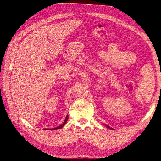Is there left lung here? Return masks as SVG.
Returning <instances> with one entry per match:
<instances>
[{"label": "left lung", "instance_id": "left-lung-1", "mask_svg": "<svg viewBox=\"0 0 161 161\" xmlns=\"http://www.w3.org/2000/svg\"><path fill=\"white\" fill-rule=\"evenodd\" d=\"M106 126H107V127H108V128H109V129H112V128H110V127H109V126H108V125H106Z\"/></svg>", "mask_w": 161, "mask_h": 161}]
</instances>
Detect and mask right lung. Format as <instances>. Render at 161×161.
I'll use <instances>...</instances> for the list:
<instances>
[{
    "label": "right lung",
    "instance_id": "obj_1",
    "mask_svg": "<svg viewBox=\"0 0 161 161\" xmlns=\"http://www.w3.org/2000/svg\"><path fill=\"white\" fill-rule=\"evenodd\" d=\"M67 120H68V116L67 115V117H65V120H64V123L62 124V125H59V126H58V127H55V128H53V129H50V130H55V129H60V128H62L65 124V123H66V122L67 121Z\"/></svg>",
    "mask_w": 161,
    "mask_h": 161
}]
</instances>
